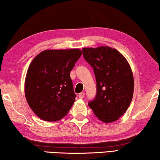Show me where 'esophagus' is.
<instances>
[{
  "instance_id": "esophagus-1",
  "label": "esophagus",
  "mask_w": 160,
  "mask_h": 160,
  "mask_svg": "<svg viewBox=\"0 0 160 160\" xmlns=\"http://www.w3.org/2000/svg\"><path fill=\"white\" fill-rule=\"evenodd\" d=\"M84 93L83 92H82V93H80L79 94H78V98H84Z\"/></svg>"
}]
</instances>
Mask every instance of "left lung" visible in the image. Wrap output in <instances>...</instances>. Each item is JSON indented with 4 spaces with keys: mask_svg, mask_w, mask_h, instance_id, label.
<instances>
[{
    "mask_svg": "<svg viewBox=\"0 0 160 160\" xmlns=\"http://www.w3.org/2000/svg\"><path fill=\"white\" fill-rule=\"evenodd\" d=\"M84 59L93 68L97 93L88 103L95 116L105 123L116 121L131 103L134 78L127 59L108 46L82 49Z\"/></svg>",
    "mask_w": 160,
    "mask_h": 160,
    "instance_id": "8db88e82",
    "label": "left lung"
}]
</instances>
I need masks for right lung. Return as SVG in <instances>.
<instances>
[{
    "label": "right lung",
    "instance_id": "obj_1",
    "mask_svg": "<svg viewBox=\"0 0 160 160\" xmlns=\"http://www.w3.org/2000/svg\"><path fill=\"white\" fill-rule=\"evenodd\" d=\"M82 52L79 49H46L31 62L26 74L25 95L32 111L44 121H57L75 102L70 72Z\"/></svg>",
    "mask_w": 160,
    "mask_h": 160
}]
</instances>
